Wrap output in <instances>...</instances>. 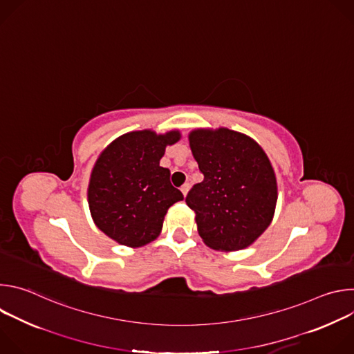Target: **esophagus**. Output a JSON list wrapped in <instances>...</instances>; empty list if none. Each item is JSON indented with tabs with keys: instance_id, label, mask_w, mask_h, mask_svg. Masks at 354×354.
<instances>
[{
	"instance_id": "1",
	"label": "esophagus",
	"mask_w": 354,
	"mask_h": 354,
	"mask_svg": "<svg viewBox=\"0 0 354 354\" xmlns=\"http://www.w3.org/2000/svg\"><path fill=\"white\" fill-rule=\"evenodd\" d=\"M180 192H182V194L186 197V194H187V192H189V183H185V185L180 187Z\"/></svg>"
}]
</instances>
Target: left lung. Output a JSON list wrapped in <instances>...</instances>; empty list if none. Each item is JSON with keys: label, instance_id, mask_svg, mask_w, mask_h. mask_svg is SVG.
Here are the masks:
<instances>
[{"label": "left lung", "instance_id": "obj_1", "mask_svg": "<svg viewBox=\"0 0 354 354\" xmlns=\"http://www.w3.org/2000/svg\"><path fill=\"white\" fill-rule=\"evenodd\" d=\"M189 144L205 175L186 196L198 235L214 250L248 248L270 225L277 203L266 153L254 138L227 127L192 130Z\"/></svg>", "mask_w": 354, "mask_h": 354}]
</instances>
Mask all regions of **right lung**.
<instances>
[{"instance_id":"add662e5","label":"right lung","mask_w":354,"mask_h":354,"mask_svg":"<svg viewBox=\"0 0 354 354\" xmlns=\"http://www.w3.org/2000/svg\"><path fill=\"white\" fill-rule=\"evenodd\" d=\"M180 140L179 130L126 133L99 154L89 178L88 205L95 225L129 248L158 238L168 209L183 200L168 168L160 167L167 145Z\"/></svg>"}]
</instances>
